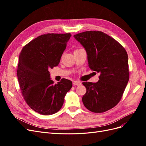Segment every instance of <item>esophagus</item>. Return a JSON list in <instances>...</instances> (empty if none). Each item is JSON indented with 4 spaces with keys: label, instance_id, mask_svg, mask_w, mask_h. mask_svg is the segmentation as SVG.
<instances>
[{
    "label": "esophagus",
    "instance_id": "34e87169",
    "mask_svg": "<svg viewBox=\"0 0 146 146\" xmlns=\"http://www.w3.org/2000/svg\"><path fill=\"white\" fill-rule=\"evenodd\" d=\"M81 84H82V83H81L80 82H79V81H74V82H73V85H74L80 86V85H81Z\"/></svg>",
    "mask_w": 146,
    "mask_h": 146
}]
</instances>
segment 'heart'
Returning a JSON list of instances; mask_svg holds the SVG:
<instances>
[{
  "label": "heart",
  "mask_w": 146,
  "mask_h": 146,
  "mask_svg": "<svg viewBox=\"0 0 146 146\" xmlns=\"http://www.w3.org/2000/svg\"><path fill=\"white\" fill-rule=\"evenodd\" d=\"M79 50V49H77V50H75L74 51H76V50Z\"/></svg>",
  "instance_id": "obj_1"
}]
</instances>
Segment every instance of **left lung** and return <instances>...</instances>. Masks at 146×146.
I'll use <instances>...</instances> for the list:
<instances>
[{
	"label": "left lung",
	"instance_id": "8db88e82",
	"mask_svg": "<svg viewBox=\"0 0 146 146\" xmlns=\"http://www.w3.org/2000/svg\"><path fill=\"white\" fill-rule=\"evenodd\" d=\"M74 37L85 48L89 67L100 73L96 83L83 82L82 102L93 113H104L121 100L129 80L127 53L116 39L100 31H87Z\"/></svg>",
	"mask_w": 146,
	"mask_h": 146
}]
</instances>
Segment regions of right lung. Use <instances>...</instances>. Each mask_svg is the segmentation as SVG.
I'll return each mask as SVG.
<instances>
[{"instance_id":"obj_1","label":"right lung","mask_w":146,"mask_h":146,"mask_svg":"<svg viewBox=\"0 0 146 146\" xmlns=\"http://www.w3.org/2000/svg\"><path fill=\"white\" fill-rule=\"evenodd\" d=\"M70 33H47L29 42L22 49L17 69L20 89L35 111L50 115L62 107L72 82L63 78L54 84L48 70L58 65Z\"/></svg>"}]
</instances>
